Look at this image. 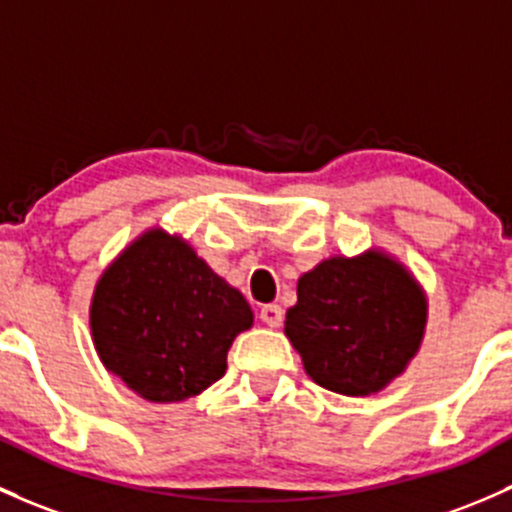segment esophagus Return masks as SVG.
Wrapping results in <instances>:
<instances>
[{"label":"esophagus","mask_w":512,"mask_h":512,"mask_svg":"<svg viewBox=\"0 0 512 512\" xmlns=\"http://www.w3.org/2000/svg\"><path fill=\"white\" fill-rule=\"evenodd\" d=\"M260 319L265 321L267 326L277 328L279 324H282V319H284L282 306H279V304H265V306H262V309H260Z\"/></svg>","instance_id":"obj_1"}]
</instances>
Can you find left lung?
Returning <instances> with one entry per match:
<instances>
[{
  "label": "left lung",
  "instance_id": "1",
  "mask_svg": "<svg viewBox=\"0 0 512 512\" xmlns=\"http://www.w3.org/2000/svg\"><path fill=\"white\" fill-rule=\"evenodd\" d=\"M427 294L395 257L368 250L304 272L284 333L316 385L348 397L380 392L417 355Z\"/></svg>",
  "mask_w": 512,
  "mask_h": 512
}]
</instances>
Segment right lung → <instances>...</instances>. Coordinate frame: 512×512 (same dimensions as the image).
Segmentation results:
<instances>
[{"mask_svg": "<svg viewBox=\"0 0 512 512\" xmlns=\"http://www.w3.org/2000/svg\"><path fill=\"white\" fill-rule=\"evenodd\" d=\"M252 319L238 289L161 228L112 260L90 304L102 365L149 402L188 400L223 378L230 346Z\"/></svg>", "mask_w": 512, "mask_h": 512, "instance_id": "obj_1", "label": "right lung"}]
</instances>
